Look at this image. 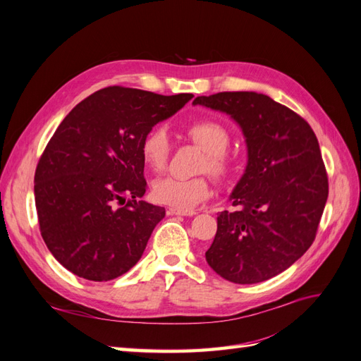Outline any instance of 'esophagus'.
<instances>
[{
	"label": "esophagus",
	"instance_id": "34e87169",
	"mask_svg": "<svg viewBox=\"0 0 361 361\" xmlns=\"http://www.w3.org/2000/svg\"><path fill=\"white\" fill-rule=\"evenodd\" d=\"M169 214L170 215H182V216H192V215H195L197 212H194L191 209H176V207H170Z\"/></svg>",
	"mask_w": 361,
	"mask_h": 361
}]
</instances>
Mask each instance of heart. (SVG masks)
Instances as JSON below:
<instances>
[{"instance_id": "obj_1", "label": "heart", "mask_w": 361, "mask_h": 361, "mask_svg": "<svg viewBox=\"0 0 361 361\" xmlns=\"http://www.w3.org/2000/svg\"><path fill=\"white\" fill-rule=\"evenodd\" d=\"M188 135L195 145L206 152L203 169L218 178H224L231 171V162L224 152L231 143L228 133L220 123L202 120L188 126ZM170 152V137L164 126L150 130L141 143V154L147 166L161 171L166 169ZM211 195V183L206 178H174L166 176L154 183V197L157 202L176 209H192Z\"/></svg>"}]
</instances>
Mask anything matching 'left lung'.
<instances>
[{"label":"left lung","mask_w":361,"mask_h":361,"mask_svg":"<svg viewBox=\"0 0 361 361\" xmlns=\"http://www.w3.org/2000/svg\"><path fill=\"white\" fill-rule=\"evenodd\" d=\"M192 105L231 116L247 145V166L216 216L206 262L223 279L255 285L295 264L314 241L329 179L313 129L288 106L256 92L197 96Z\"/></svg>","instance_id":"left-lung-1"}]
</instances>
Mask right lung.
I'll use <instances>...</instances> for the list:
<instances>
[{"label": "right lung", "instance_id": "add662e5", "mask_svg": "<svg viewBox=\"0 0 361 361\" xmlns=\"http://www.w3.org/2000/svg\"><path fill=\"white\" fill-rule=\"evenodd\" d=\"M191 99L114 85L63 118L37 164L35 197L43 241L75 276L113 280L143 256L166 209L138 200L147 187L141 143Z\"/></svg>", "mask_w": 361, "mask_h": 361}]
</instances>
